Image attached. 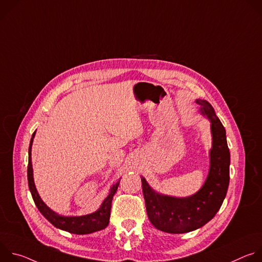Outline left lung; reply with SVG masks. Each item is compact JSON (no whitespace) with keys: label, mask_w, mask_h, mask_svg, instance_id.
Here are the masks:
<instances>
[{"label":"left lung","mask_w":262,"mask_h":262,"mask_svg":"<svg viewBox=\"0 0 262 262\" xmlns=\"http://www.w3.org/2000/svg\"><path fill=\"white\" fill-rule=\"evenodd\" d=\"M196 102L210 120L212 134L209 173L202 188L193 196L175 198L156 193L145 178H141L149 221L168 233H185L204 226L222 206L229 185L230 152L226 130L208 101L197 99Z\"/></svg>","instance_id":"8db88e82"}]
</instances>
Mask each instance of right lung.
Wrapping results in <instances>:
<instances>
[{"label":"right lung","instance_id":"obj_1","mask_svg":"<svg viewBox=\"0 0 262 262\" xmlns=\"http://www.w3.org/2000/svg\"><path fill=\"white\" fill-rule=\"evenodd\" d=\"M35 133H33L31 141H30V146H29V164H28V183H29V189L32 195V198L37 206V208L39 209V211L42 213V215L51 222L53 225L59 229L65 230L70 233L74 234H89L101 229H104L110 221V215H111V207H112V199H113V196L115 195L117 188L119 185L118 181L116 184L112 186L111 192L107 195V197L103 200L100 208L90 214L86 215H81V216H62L54 212L52 209H50L45 202L41 200L39 197L38 193H37V190L35 188L34 184V178H33V168H32V163H31V149H32V143L33 139L35 137Z\"/></svg>","mask_w":262,"mask_h":262}]
</instances>
